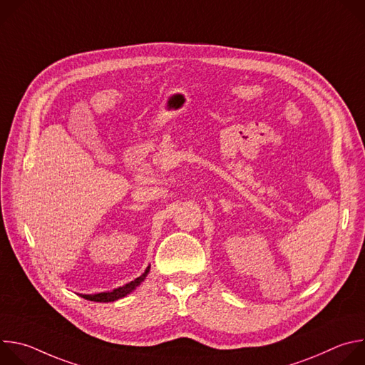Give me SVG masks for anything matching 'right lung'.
<instances>
[{
    "label": "right lung",
    "instance_id": "right-lung-1",
    "mask_svg": "<svg viewBox=\"0 0 365 365\" xmlns=\"http://www.w3.org/2000/svg\"><path fill=\"white\" fill-rule=\"evenodd\" d=\"M150 273V266L144 270V273L140 276V277H137L135 280H133V282H130V283H127V284H124V286H121V287H117V289H114V290H111V292H101V293H95V294H79L81 297H83V299H86V300H92V302H101V303H108V302H115V300H118V299H121V297H125L127 294H130L133 290H135L144 280H145V277H147V274Z\"/></svg>",
    "mask_w": 365,
    "mask_h": 365
}]
</instances>
